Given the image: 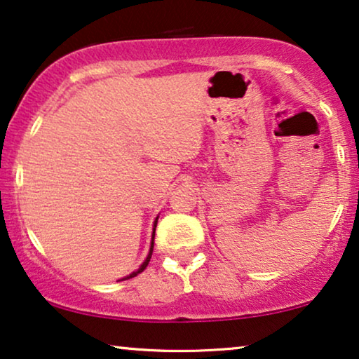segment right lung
Here are the masks:
<instances>
[{
    "label": "right lung",
    "mask_w": 359,
    "mask_h": 359,
    "mask_svg": "<svg viewBox=\"0 0 359 359\" xmlns=\"http://www.w3.org/2000/svg\"><path fill=\"white\" fill-rule=\"evenodd\" d=\"M156 220H158V217H156ZM156 220H155V225H154V237H155V227H156ZM151 252H154V240H151V247H150V253H149V257H147V259L144 263H142V266L137 269V271H134L132 274H129V276L127 278H124V279H130V278H135L137 274H140L142 271H144V269L147 268V264H149V262H150V258H151Z\"/></svg>",
    "instance_id": "add662e5"
}]
</instances>
